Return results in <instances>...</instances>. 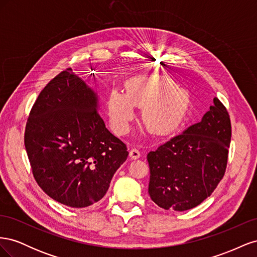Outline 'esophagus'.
Returning <instances> with one entry per match:
<instances>
[{"label":"esophagus","mask_w":257,"mask_h":257,"mask_svg":"<svg viewBox=\"0 0 257 257\" xmlns=\"http://www.w3.org/2000/svg\"><path fill=\"white\" fill-rule=\"evenodd\" d=\"M130 157L133 160H137L141 158V152H139V150L136 149V148H133V149H131L130 151Z\"/></svg>","instance_id":"obj_1"}]
</instances>
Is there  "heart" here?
<instances>
[{
  "label": "heart",
  "mask_w": 257,
  "mask_h": 257,
  "mask_svg": "<svg viewBox=\"0 0 257 257\" xmlns=\"http://www.w3.org/2000/svg\"><path fill=\"white\" fill-rule=\"evenodd\" d=\"M190 95L163 75L135 77L124 84V94L111 91L107 107L115 134H126L135 118V107H143L142 119L152 134H172L181 125L190 108Z\"/></svg>",
  "instance_id": "heart-1"
}]
</instances>
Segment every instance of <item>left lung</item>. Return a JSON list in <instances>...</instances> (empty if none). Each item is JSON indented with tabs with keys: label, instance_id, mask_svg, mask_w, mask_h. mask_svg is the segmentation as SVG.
<instances>
[{
	"label": "left lung",
	"instance_id": "1",
	"mask_svg": "<svg viewBox=\"0 0 257 257\" xmlns=\"http://www.w3.org/2000/svg\"><path fill=\"white\" fill-rule=\"evenodd\" d=\"M230 137L228 111L214 97L200 122L148 153L151 199L170 211L203 203L224 177Z\"/></svg>",
	"mask_w": 257,
	"mask_h": 257
}]
</instances>
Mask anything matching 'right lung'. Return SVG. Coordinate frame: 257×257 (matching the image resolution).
<instances>
[{
  "mask_svg": "<svg viewBox=\"0 0 257 257\" xmlns=\"http://www.w3.org/2000/svg\"><path fill=\"white\" fill-rule=\"evenodd\" d=\"M25 146L37 184L72 208L102 199L128 155L126 145L98 114L96 94L72 68L54 77L37 96Z\"/></svg>",
  "mask_w": 257,
  "mask_h": 257,
  "instance_id": "add662e5",
  "label": "right lung"
}]
</instances>
